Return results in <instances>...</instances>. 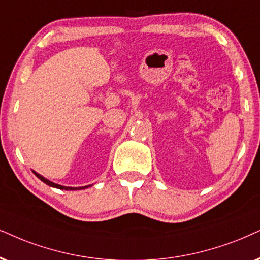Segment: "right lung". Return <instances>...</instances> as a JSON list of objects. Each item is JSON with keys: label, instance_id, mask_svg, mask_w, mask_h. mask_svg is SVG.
I'll list each match as a JSON object with an SVG mask.
<instances>
[{"label": "right lung", "instance_id": "obj_1", "mask_svg": "<svg viewBox=\"0 0 260 260\" xmlns=\"http://www.w3.org/2000/svg\"><path fill=\"white\" fill-rule=\"evenodd\" d=\"M35 173V175L38 177V179H41L43 182L44 183H47L48 186H51V187H55V188H58V189H66V190H68V189H71V190H73V189H85V188H87L88 186H84V187H77V188H75V187H64V186H61V185H57V183H54V182H51V181H49V180H47L45 179V177H43L42 175H39V174H37L36 172H34Z\"/></svg>", "mask_w": 260, "mask_h": 260}]
</instances>
